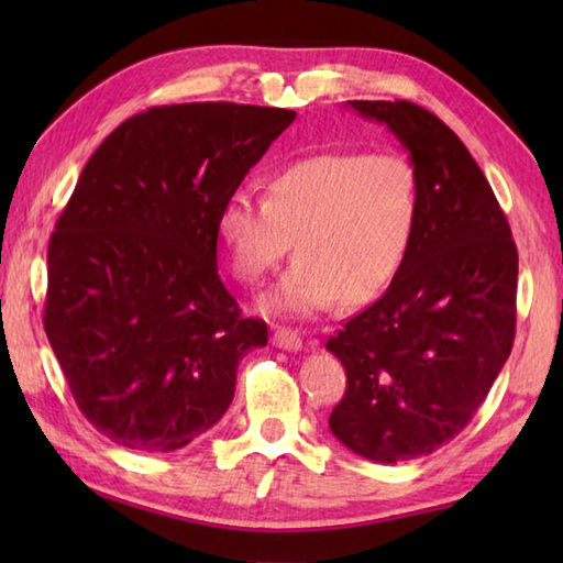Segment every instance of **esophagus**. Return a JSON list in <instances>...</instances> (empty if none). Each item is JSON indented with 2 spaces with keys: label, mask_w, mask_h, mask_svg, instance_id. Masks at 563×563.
<instances>
[{
  "label": "esophagus",
  "mask_w": 563,
  "mask_h": 563,
  "mask_svg": "<svg viewBox=\"0 0 563 563\" xmlns=\"http://www.w3.org/2000/svg\"><path fill=\"white\" fill-rule=\"evenodd\" d=\"M273 345L283 351H302V339L292 329H275Z\"/></svg>",
  "instance_id": "esophagus-1"
}]
</instances>
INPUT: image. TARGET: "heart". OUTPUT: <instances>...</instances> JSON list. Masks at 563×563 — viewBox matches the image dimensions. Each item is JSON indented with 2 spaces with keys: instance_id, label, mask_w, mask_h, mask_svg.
Masks as SVG:
<instances>
[{
  "instance_id": "1",
  "label": "heart",
  "mask_w": 563,
  "mask_h": 563,
  "mask_svg": "<svg viewBox=\"0 0 563 563\" xmlns=\"http://www.w3.org/2000/svg\"><path fill=\"white\" fill-rule=\"evenodd\" d=\"M421 220V181L399 152H317L273 169L261 200L236 190L214 232L236 280L258 285L295 263L263 300L275 314L314 317L341 295L367 302L404 266Z\"/></svg>"
}]
</instances>
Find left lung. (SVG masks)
<instances>
[{"label":"left lung","instance_id":"8db88e82","mask_svg":"<svg viewBox=\"0 0 563 563\" xmlns=\"http://www.w3.org/2000/svg\"><path fill=\"white\" fill-rule=\"evenodd\" d=\"M387 125L421 181L404 266L327 351L345 367L329 428L365 460L423 457L472 421L516 339L518 249L484 172L438 115L411 101H349Z\"/></svg>","mask_w":563,"mask_h":563}]
</instances>
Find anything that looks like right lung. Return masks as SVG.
Listing matches in <instances>:
<instances>
[{
	"label": "right lung",
	"mask_w": 563,
	"mask_h": 563,
	"mask_svg": "<svg viewBox=\"0 0 563 563\" xmlns=\"http://www.w3.org/2000/svg\"><path fill=\"white\" fill-rule=\"evenodd\" d=\"M295 115L157 106L79 174L47 244L43 324L79 411L115 445L186 448L230 409L244 353L268 343L220 280L214 218Z\"/></svg>",
	"instance_id": "obj_1"
}]
</instances>
